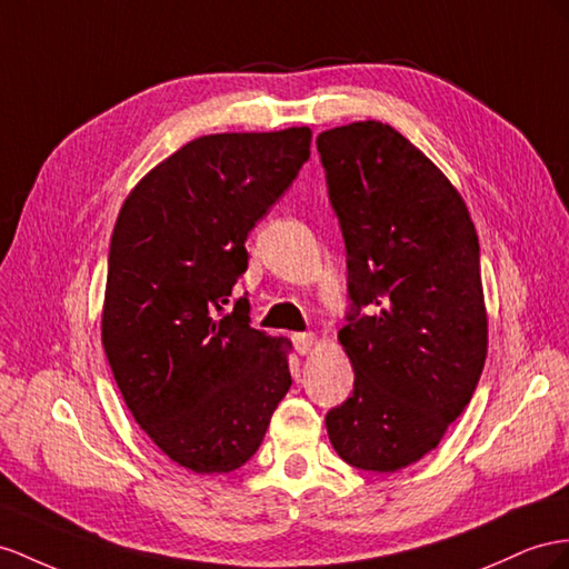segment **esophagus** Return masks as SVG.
Listing matches in <instances>:
<instances>
[{"instance_id": "1", "label": "esophagus", "mask_w": 569, "mask_h": 569, "mask_svg": "<svg viewBox=\"0 0 569 569\" xmlns=\"http://www.w3.org/2000/svg\"><path fill=\"white\" fill-rule=\"evenodd\" d=\"M293 343H296V351L300 356H308V353L315 351L317 337H315V333H293Z\"/></svg>"}]
</instances>
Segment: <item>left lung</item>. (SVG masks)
Returning <instances> with one entry per match:
<instances>
[{
    "mask_svg": "<svg viewBox=\"0 0 569 569\" xmlns=\"http://www.w3.org/2000/svg\"><path fill=\"white\" fill-rule=\"evenodd\" d=\"M317 149L353 300L339 331L353 395L327 413V432L346 463L391 473L440 445L483 372L478 236L459 189L395 127H333Z\"/></svg>",
    "mask_w": 569,
    "mask_h": 569,
    "instance_id": "8db88e82",
    "label": "left lung"
}]
</instances>
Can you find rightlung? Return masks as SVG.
<instances>
[{"instance_id": "add662e5", "label": "right lung", "mask_w": 569, "mask_h": 569, "mask_svg": "<svg viewBox=\"0 0 569 569\" xmlns=\"http://www.w3.org/2000/svg\"><path fill=\"white\" fill-rule=\"evenodd\" d=\"M310 127L184 143L127 194L100 312L110 370L151 442L184 469L230 473L254 457L290 389L293 343L223 312L247 232L310 158Z\"/></svg>"}]
</instances>
